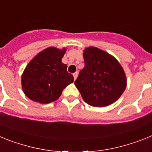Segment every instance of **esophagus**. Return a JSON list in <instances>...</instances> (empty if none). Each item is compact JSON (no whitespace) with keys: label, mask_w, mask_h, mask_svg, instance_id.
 Here are the masks:
<instances>
[{"label":"esophagus","mask_w":152,"mask_h":152,"mask_svg":"<svg viewBox=\"0 0 152 152\" xmlns=\"http://www.w3.org/2000/svg\"><path fill=\"white\" fill-rule=\"evenodd\" d=\"M77 75H78V73H77V72H75V73H74V74H73L74 79H75V80H76V78H77Z\"/></svg>","instance_id":"obj_1"}]
</instances>
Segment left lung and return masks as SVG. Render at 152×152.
<instances>
[{"label":"left lung","mask_w":152,"mask_h":152,"mask_svg":"<svg viewBox=\"0 0 152 152\" xmlns=\"http://www.w3.org/2000/svg\"><path fill=\"white\" fill-rule=\"evenodd\" d=\"M84 68L75 81L86 103L96 107L110 105L126 88V77L119 61L96 47L84 50Z\"/></svg>","instance_id":"obj_1"}]
</instances>
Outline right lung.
Listing matches in <instances>:
<instances>
[{"instance_id": "1", "label": "right lung", "mask_w": 152, "mask_h": 152, "mask_svg": "<svg viewBox=\"0 0 152 152\" xmlns=\"http://www.w3.org/2000/svg\"><path fill=\"white\" fill-rule=\"evenodd\" d=\"M66 49L49 47L36 55L26 65L21 77L23 91L35 102L52 103L58 100L62 91L74 81L61 62Z\"/></svg>"}]
</instances>
